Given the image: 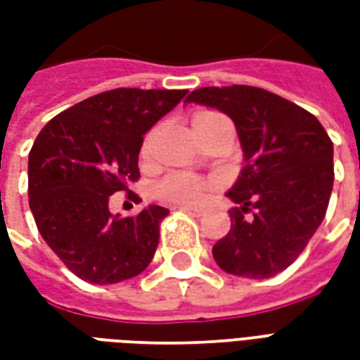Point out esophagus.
<instances>
[{"mask_svg": "<svg viewBox=\"0 0 360 360\" xmlns=\"http://www.w3.org/2000/svg\"><path fill=\"white\" fill-rule=\"evenodd\" d=\"M177 208H179L181 212H187V214H191V216H196V218L204 214L202 208H195V206H188V204H181V206H177Z\"/></svg>", "mask_w": 360, "mask_h": 360, "instance_id": "obj_1", "label": "esophagus"}]
</instances>
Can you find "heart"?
Instances as JSON below:
<instances>
[{"label":"heart","mask_w":360,"mask_h":360,"mask_svg":"<svg viewBox=\"0 0 360 360\" xmlns=\"http://www.w3.org/2000/svg\"><path fill=\"white\" fill-rule=\"evenodd\" d=\"M216 117H224L216 111H200L193 119V129L200 127L206 121ZM150 154V136L144 141L141 150V156L146 160ZM214 187L210 179H202L191 173H172L165 179H162L154 187V196L164 200V202H177V204H198L204 198V195Z\"/></svg>","instance_id":"heart-1"}]
</instances>
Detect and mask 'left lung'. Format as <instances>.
I'll return each instance as SVG.
<instances>
[{"mask_svg": "<svg viewBox=\"0 0 360 360\" xmlns=\"http://www.w3.org/2000/svg\"><path fill=\"white\" fill-rule=\"evenodd\" d=\"M187 103L216 108L235 123L245 167L226 193L239 208L212 255L224 271L271 278L316 233L333 187V144L312 113L257 86H204ZM251 212L250 217L245 213Z\"/></svg>", "mask_w": 360, "mask_h": 360, "instance_id": "left-lung-1", "label": "left lung"}]
</instances>
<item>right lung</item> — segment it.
Returning <instances> with one entry per match:
<instances>
[{
    "instance_id": "add662e5",
    "label": "right lung",
    "mask_w": 360,
    "mask_h": 360,
    "mask_svg": "<svg viewBox=\"0 0 360 360\" xmlns=\"http://www.w3.org/2000/svg\"><path fill=\"white\" fill-rule=\"evenodd\" d=\"M187 90L115 89L61 111L28 154V204L38 231L89 283H119L146 270L169 214L150 204L134 218L110 212V196L141 177L142 136Z\"/></svg>"
}]
</instances>
